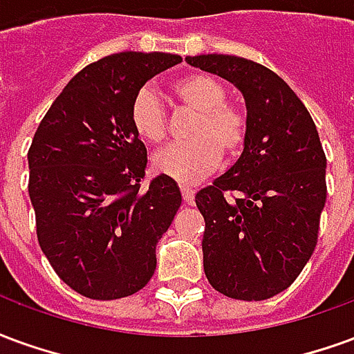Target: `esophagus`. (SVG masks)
<instances>
[{"mask_svg": "<svg viewBox=\"0 0 354 354\" xmlns=\"http://www.w3.org/2000/svg\"><path fill=\"white\" fill-rule=\"evenodd\" d=\"M182 197L187 205H192L193 199H195V192H193L192 187H182Z\"/></svg>", "mask_w": 354, "mask_h": 354, "instance_id": "esophagus-1", "label": "esophagus"}]
</instances>
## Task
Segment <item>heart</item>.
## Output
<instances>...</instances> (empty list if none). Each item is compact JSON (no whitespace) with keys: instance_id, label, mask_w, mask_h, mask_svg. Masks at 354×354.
Returning a JSON list of instances; mask_svg holds the SVG:
<instances>
[{"instance_id":"obj_1","label":"heart","mask_w":354,"mask_h":354,"mask_svg":"<svg viewBox=\"0 0 354 354\" xmlns=\"http://www.w3.org/2000/svg\"><path fill=\"white\" fill-rule=\"evenodd\" d=\"M172 93L180 106L197 113L184 144H172L151 157V169L178 184H197L210 174L220 157H237L246 142L245 113L227 104V88L210 73L195 72L178 80ZM131 124L146 144L167 136V113L151 88H142L131 102Z\"/></svg>"}]
</instances>
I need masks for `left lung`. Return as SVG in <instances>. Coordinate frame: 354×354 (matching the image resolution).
Listing matches in <instances>:
<instances>
[{"instance_id": "1", "label": "left lung", "mask_w": 354, "mask_h": 354, "mask_svg": "<svg viewBox=\"0 0 354 354\" xmlns=\"http://www.w3.org/2000/svg\"><path fill=\"white\" fill-rule=\"evenodd\" d=\"M185 62L233 83L248 124L237 162L195 195L205 218V274L223 296L269 299L296 281L317 245L326 203L319 132L304 102L266 66L231 55Z\"/></svg>"}]
</instances>
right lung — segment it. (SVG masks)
Instances as JSON below:
<instances>
[{
    "label": "right lung",
    "instance_id": "obj_1",
    "mask_svg": "<svg viewBox=\"0 0 354 354\" xmlns=\"http://www.w3.org/2000/svg\"><path fill=\"white\" fill-rule=\"evenodd\" d=\"M182 62L117 53L83 68L53 102L28 151L37 241L62 281L91 299L132 296L153 277L155 248L182 205L174 180L146 192L147 151L131 124L134 94Z\"/></svg>",
    "mask_w": 354,
    "mask_h": 354
}]
</instances>
